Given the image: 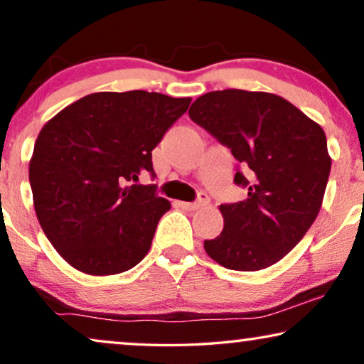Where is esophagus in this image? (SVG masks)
Listing matches in <instances>:
<instances>
[{"label":"esophagus","instance_id":"34e87169","mask_svg":"<svg viewBox=\"0 0 364 364\" xmlns=\"http://www.w3.org/2000/svg\"><path fill=\"white\" fill-rule=\"evenodd\" d=\"M208 198L205 193H198V200L197 202H178V207H182L183 210H197L203 205H207Z\"/></svg>","mask_w":364,"mask_h":364}]
</instances>
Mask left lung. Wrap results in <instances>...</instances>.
Returning a JSON list of instances; mask_svg holds the SVG:
<instances>
[{
	"mask_svg": "<svg viewBox=\"0 0 364 364\" xmlns=\"http://www.w3.org/2000/svg\"><path fill=\"white\" fill-rule=\"evenodd\" d=\"M188 116L230 149L245 171V200L223 203V230L203 242L218 265L257 272L282 260L321 208L331 171L320 124L277 94L223 89L203 94Z\"/></svg>",
	"mask_w": 364,
	"mask_h": 364,
	"instance_id": "obj_1",
	"label": "left lung"
}]
</instances>
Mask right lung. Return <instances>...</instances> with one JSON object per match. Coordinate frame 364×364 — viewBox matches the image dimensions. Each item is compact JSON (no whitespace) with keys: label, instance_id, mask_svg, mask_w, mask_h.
<instances>
[{"label":"right lung","instance_id":"add662e5","mask_svg":"<svg viewBox=\"0 0 364 364\" xmlns=\"http://www.w3.org/2000/svg\"><path fill=\"white\" fill-rule=\"evenodd\" d=\"M191 97L94 92L44 124L29 161L34 210L48 240L87 275H116L147 255L171 208L156 186L152 151Z\"/></svg>","mask_w":364,"mask_h":364}]
</instances>
